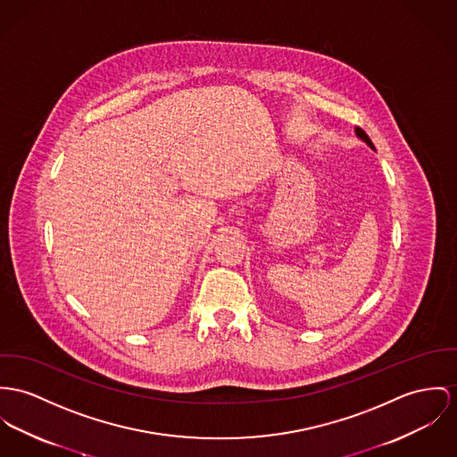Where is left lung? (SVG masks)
<instances>
[{"label": "left lung", "mask_w": 457, "mask_h": 457, "mask_svg": "<svg viewBox=\"0 0 457 457\" xmlns=\"http://www.w3.org/2000/svg\"><path fill=\"white\" fill-rule=\"evenodd\" d=\"M356 136H358L360 139H363V141L367 142V144H369V145L374 149V144H372V141L369 139V136H367V134H365L361 129H356Z\"/></svg>", "instance_id": "left-lung-1"}]
</instances>
